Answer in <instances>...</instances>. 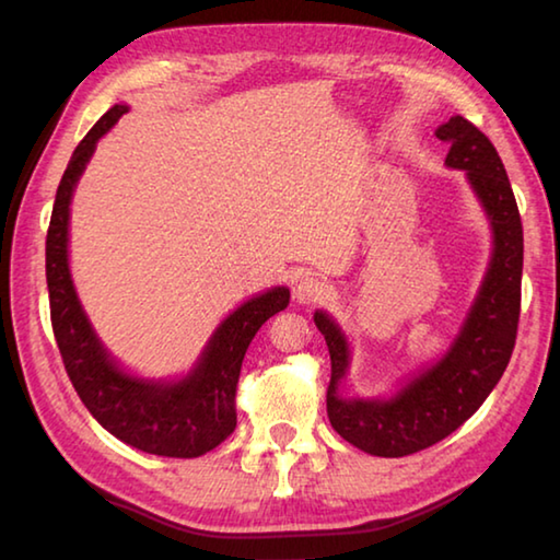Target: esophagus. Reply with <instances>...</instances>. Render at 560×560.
<instances>
[{"label":"esophagus","instance_id":"esophagus-1","mask_svg":"<svg viewBox=\"0 0 560 560\" xmlns=\"http://www.w3.org/2000/svg\"><path fill=\"white\" fill-rule=\"evenodd\" d=\"M326 296V283L320 281L316 273H303L296 279V287H293V299L299 303H318Z\"/></svg>","mask_w":560,"mask_h":560}]
</instances>
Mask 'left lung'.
<instances>
[{"label": "left lung", "mask_w": 560, "mask_h": 560, "mask_svg": "<svg viewBox=\"0 0 560 560\" xmlns=\"http://www.w3.org/2000/svg\"><path fill=\"white\" fill-rule=\"evenodd\" d=\"M450 143L447 163L467 170L494 230V252L459 336L440 363L407 383L390 400H360L338 393L348 371V343L334 318L316 311L330 353L328 420L353 447L375 457H405L447 438L469 420L504 375L521 314L524 230L514 189L491 140L467 118L454 116L434 132Z\"/></svg>", "instance_id": "1"}]
</instances>
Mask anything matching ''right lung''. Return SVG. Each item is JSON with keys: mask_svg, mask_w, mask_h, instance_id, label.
<instances>
[{"mask_svg": "<svg viewBox=\"0 0 560 560\" xmlns=\"http://www.w3.org/2000/svg\"><path fill=\"white\" fill-rule=\"evenodd\" d=\"M126 106H113L75 145L56 189L46 232V283L51 328L69 381L89 412L113 438L158 457L192 459L214 450L236 428V383L246 348L267 320L289 306V289L249 299L222 320L195 371L177 383L140 381L122 373L93 334L69 273V205L98 138Z\"/></svg>", "mask_w": 560, "mask_h": 560, "instance_id": "add662e5", "label": "right lung"}]
</instances>
